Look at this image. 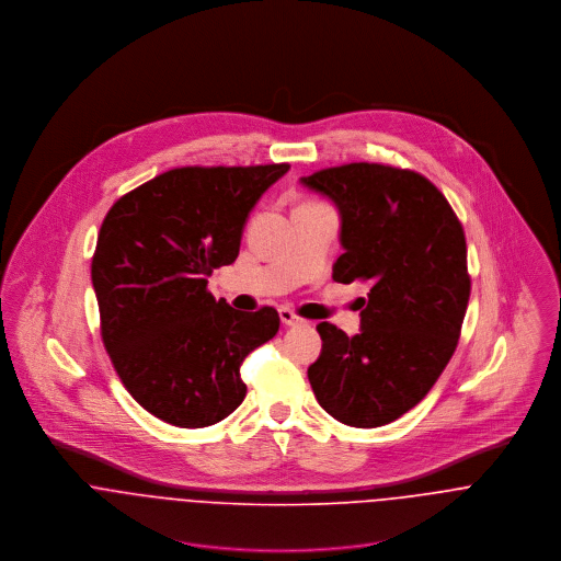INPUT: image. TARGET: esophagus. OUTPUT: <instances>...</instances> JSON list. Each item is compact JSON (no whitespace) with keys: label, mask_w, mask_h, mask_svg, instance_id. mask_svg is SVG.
<instances>
[{"label":"esophagus","mask_w":561,"mask_h":561,"mask_svg":"<svg viewBox=\"0 0 561 561\" xmlns=\"http://www.w3.org/2000/svg\"><path fill=\"white\" fill-rule=\"evenodd\" d=\"M278 316H280V321H283L285 325H298V323L305 321L296 311H291V309H287V307H283V309L278 311Z\"/></svg>","instance_id":"1"}]
</instances>
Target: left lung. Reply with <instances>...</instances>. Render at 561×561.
I'll list each match as a JSON object with an SVG mask.
<instances>
[{
  "label": "left lung",
  "instance_id": "1",
  "mask_svg": "<svg viewBox=\"0 0 561 561\" xmlns=\"http://www.w3.org/2000/svg\"><path fill=\"white\" fill-rule=\"evenodd\" d=\"M341 211L332 278L369 283L360 334L330 321L309 367L321 408L352 427H378L423 400L454 356L471 296L465 229L423 174L352 161L302 179Z\"/></svg>",
  "mask_w": 561,
  "mask_h": 561
}]
</instances>
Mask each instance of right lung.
Returning <instances> with one entry per match:
<instances>
[{
  "label": "right lung",
  "instance_id": "1",
  "mask_svg": "<svg viewBox=\"0 0 561 561\" xmlns=\"http://www.w3.org/2000/svg\"><path fill=\"white\" fill-rule=\"evenodd\" d=\"M289 163L183 165L123 194L105 214L90 276L110 360L145 410L207 427L243 398V358L280 325L276 309L241 313L207 276L240 254L259 196Z\"/></svg>",
  "mask_w": 561,
  "mask_h": 561
}]
</instances>
